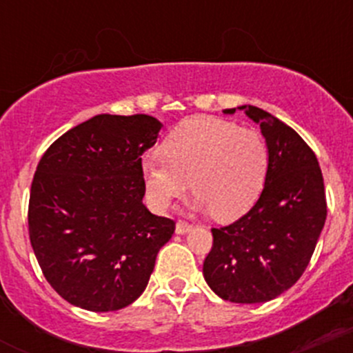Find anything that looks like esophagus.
<instances>
[{"mask_svg": "<svg viewBox=\"0 0 353 353\" xmlns=\"http://www.w3.org/2000/svg\"><path fill=\"white\" fill-rule=\"evenodd\" d=\"M192 230H194V226L185 223V221H178L176 223V234H187V232H190Z\"/></svg>", "mask_w": 353, "mask_h": 353, "instance_id": "obj_1", "label": "esophagus"}]
</instances>
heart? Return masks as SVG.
<instances>
[{"instance_id": "obj_1", "label": "heart", "mask_w": 353, "mask_h": 353, "mask_svg": "<svg viewBox=\"0 0 353 353\" xmlns=\"http://www.w3.org/2000/svg\"><path fill=\"white\" fill-rule=\"evenodd\" d=\"M165 156H150L141 165L152 205L165 210L190 188L197 209H210L219 221L248 212L263 190L268 146L255 129L216 117H192L166 137Z\"/></svg>"}]
</instances>
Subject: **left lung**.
I'll list each match as a JSON object with an SVG mask.
<instances>
[{
	"mask_svg": "<svg viewBox=\"0 0 353 353\" xmlns=\"http://www.w3.org/2000/svg\"><path fill=\"white\" fill-rule=\"evenodd\" d=\"M238 110L260 125L268 172L255 205L212 230L203 279L221 299L256 304L281 296L306 270L326 221L325 183L314 152L292 127L253 105Z\"/></svg>",
	"mask_w": 353,
	"mask_h": 353,
	"instance_id": "obj_1",
	"label": "left lung"
}]
</instances>
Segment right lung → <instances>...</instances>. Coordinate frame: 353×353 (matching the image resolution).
Wrapping results in <instances>:
<instances>
[{
    "label": "right lung",
    "instance_id": "obj_1",
    "mask_svg": "<svg viewBox=\"0 0 353 353\" xmlns=\"http://www.w3.org/2000/svg\"><path fill=\"white\" fill-rule=\"evenodd\" d=\"M163 123L151 115H95L54 141L30 188L28 234L43 277L72 306L107 312L146 289L175 232L143 203L141 156Z\"/></svg>",
    "mask_w": 353,
    "mask_h": 353
}]
</instances>
